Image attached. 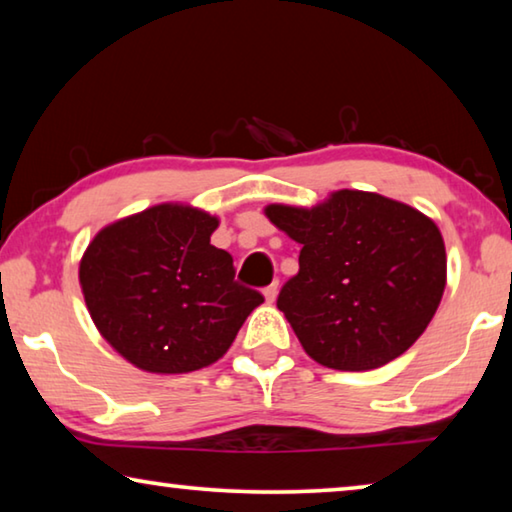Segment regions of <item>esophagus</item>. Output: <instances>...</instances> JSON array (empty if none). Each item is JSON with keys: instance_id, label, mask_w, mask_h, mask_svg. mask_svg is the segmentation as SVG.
<instances>
[{"instance_id": "34e87169", "label": "esophagus", "mask_w": 512, "mask_h": 512, "mask_svg": "<svg viewBox=\"0 0 512 512\" xmlns=\"http://www.w3.org/2000/svg\"><path fill=\"white\" fill-rule=\"evenodd\" d=\"M276 296H278V282H271V285L264 289V299L266 303H273L276 301Z\"/></svg>"}]
</instances>
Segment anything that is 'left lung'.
I'll list each match as a JSON object with an SVG mask.
<instances>
[{
  "label": "left lung",
  "instance_id": "obj_1",
  "mask_svg": "<svg viewBox=\"0 0 512 512\" xmlns=\"http://www.w3.org/2000/svg\"><path fill=\"white\" fill-rule=\"evenodd\" d=\"M264 216L301 243L278 310L312 361L375 370L421 338L446 289L437 223L368 190H333L315 207L269 204Z\"/></svg>",
  "mask_w": 512,
  "mask_h": 512
}]
</instances>
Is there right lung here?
<instances>
[{
	"instance_id": "right-lung-1",
	"label": "right lung",
	"mask_w": 512,
	"mask_h": 512,
	"mask_svg": "<svg viewBox=\"0 0 512 512\" xmlns=\"http://www.w3.org/2000/svg\"><path fill=\"white\" fill-rule=\"evenodd\" d=\"M220 218L163 202L98 230L80 259L91 322L128 363L183 375L223 358L264 296L234 280L211 246Z\"/></svg>"
}]
</instances>
